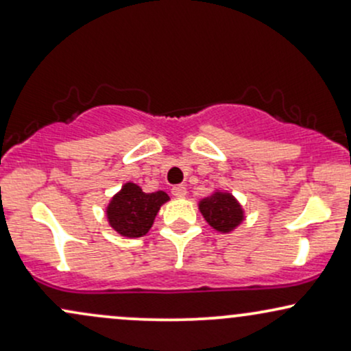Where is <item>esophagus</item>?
Instances as JSON below:
<instances>
[{
    "instance_id": "esophagus-1",
    "label": "esophagus",
    "mask_w": 351,
    "mask_h": 351,
    "mask_svg": "<svg viewBox=\"0 0 351 351\" xmlns=\"http://www.w3.org/2000/svg\"><path fill=\"white\" fill-rule=\"evenodd\" d=\"M171 195L175 196V198H184V196H186V188H184L183 184H176V186L171 188Z\"/></svg>"
}]
</instances>
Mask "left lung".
Segmentation results:
<instances>
[{
    "mask_svg": "<svg viewBox=\"0 0 351 351\" xmlns=\"http://www.w3.org/2000/svg\"><path fill=\"white\" fill-rule=\"evenodd\" d=\"M199 211L208 224L219 232H229L243 223L244 211L231 193L216 191L199 201Z\"/></svg>",
    "mask_w": 351,
    "mask_h": 351,
    "instance_id": "left-lung-1",
    "label": "left lung"
}]
</instances>
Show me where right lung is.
<instances>
[{
    "label": "right lung",
    "mask_w": 351,
    "mask_h": 351,
    "mask_svg": "<svg viewBox=\"0 0 351 351\" xmlns=\"http://www.w3.org/2000/svg\"><path fill=\"white\" fill-rule=\"evenodd\" d=\"M170 199L165 191L143 193L135 183H125L107 206V219L119 234L142 237L150 231L160 206Z\"/></svg>",
    "instance_id": "obj_1"
}]
</instances>
